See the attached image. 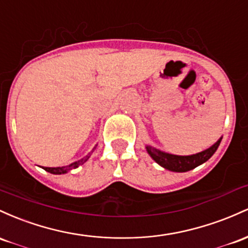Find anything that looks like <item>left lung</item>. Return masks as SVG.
<instances>
[{"label":"left lung","instance_id":"left-lung-1","mask_svg":"<svg viewBox=\"0 0 248 248\" xmlns=\"http://www.w3.org/2000/svg\"><path fill=\"white\" fill-rule=\"evenodd\" d=\"M221 139V137L219 138L218 140H217V143H214L212 146L204 150V151L191 155H171L168 154V152L160 151V150L150 145H146V151L147 154L151 155L152 159H154L157 164H159L160 166H163L164 169L170 170V171L173 172H186L197 168V166L202 165V163H205V161L210 159L214 152L217 151L218 146L220 145Z\"/></svg>","mask_w":248,"mask_h":248}]
</instances>
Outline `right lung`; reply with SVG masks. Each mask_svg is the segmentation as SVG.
I'll return each instance as SVG.
<instances>
[{"label":"right lung","mask_w":248,"mask_h":248,"mask_svg":"<svg viewBox=\"0 0 248 248\" xmlns=\"http://www.w3.org/2000/svg\"><path fill=\"white\" fill-rule=\"evenodd\" d=\"M89 157H90V154H89L88 155H85V157L82 158V159H79V160L75 161V163L70 164V165L60 166V168H43V169L52 174H63V173H66V172L71 171L72 169H76V168H78L79 165H82V164H84L85 161L89 159Z\"/></svg>","instance_id":"right-lung-1"}]
</instances>
